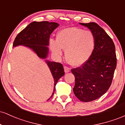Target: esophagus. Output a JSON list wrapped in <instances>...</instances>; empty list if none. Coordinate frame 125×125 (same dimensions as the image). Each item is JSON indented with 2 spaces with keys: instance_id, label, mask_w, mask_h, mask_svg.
Wrapping results in <instances>:
<instances>
[{
  "instance_id": "34e87169",
  "label": "esophagus",
  "mask_w": 125,
  "mask_h": 125,
  "mask_svg": "<svg viewBox=\"0 0 125 125\" xmlns=\"http://www.w3.org/2000/svg\"><path fill=\"white\" fill-rule=\"evenodd\" d=\"M64 71L65 73H67V72H69L71 71V69L67 66H64Z\"/></svg>"
}]
</instances>
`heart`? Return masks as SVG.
Here are the masks:
<instances>
[{
  "label": "heart",
  "mask_w": 125,
  "mask_h": 125,
  "mask_svg": "<svg viewBox=\"0 0 125 125\" xmlns=\"http://www.w3.org/2000/svg\"><path fill=\"white\" fill-rule=\"evenodd\" d=\"M50 45L56 56H61L63 49L67 62L71 65L79 66L85 63L92 55L96 38L92 31L71 27L60 31L56 41L52 40Z\"/></svg>",
  "instance_id": "1"
}]
</instances>
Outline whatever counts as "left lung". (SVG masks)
<instances>
[{"label":"left lung","mask_w":125,"mask_h":125,"mask_svg":"<svg viewBox=\"0 0 125 125\" xmlns=\"http://www.w3.org/2000/svg\"><path fill=\"white\" fill-rule=\"evenodd\" d=\"M94 33L96 45L92 55L81 67L73 69L75 77L74 94L82 102L99 98L111 85L116 67L115 46L104 29L94 22L79 23Z\"/></svg>","instance_id":"8db88e82"}]
</instances>
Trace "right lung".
<instances>
[{
	"label": "right lung",
	"mask_w": 125,
	"mask_h": 125,
	"mask_svg": "<svg viewBox=\"0 0 125 125\" xmlns=\"http://www.w3.org/2000/svg\"><path fill=\"white\" fill-rule=\"evenodd\" d=\"M59 26V25L56 22L33 21L17 35L13 44V47L21 45L28 47L31 49L39 58L45 59V62L54 79L53 92L51 97L54 94L55 86L59 79L64 74L62 64L46 59L49 51L48 46L49 44L50 36Z\"/></svg>",
	"instance_id": "obj_1"
}]
</instances>
